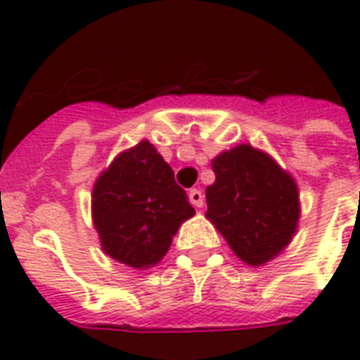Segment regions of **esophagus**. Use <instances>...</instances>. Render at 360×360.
<instances>
[{
	"mask_svg": "<svg viewBox=\"0 0 360 360\" xmlns=\"http://www.w3.org/2000/svg\"><path fill=\"white\" fill-rule=\"evenodd\" d=\"M188 198H190V202H192L194 208H202V206H204V194H202V190H198V188L190 190Z\"/></svg>",
	"mask_w": 360,
	"mask_h": 360,
	"instance_id": "obj_1",
	"label": "esophagus"
}]
</instances>
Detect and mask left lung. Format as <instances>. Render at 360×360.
I'll return each mask as SVG.
<instances>
[{
    "mask_svg": "<svg viewBox=\"0 0 360 360\" xmlns=\"http://www.w3.org/2000/svg\"><path fill=\"white\" fill-rule=\"evenodd\" d=\"M206 216L243 264L264 265L285 250L299 221L295 180L265 152L240 144L212 160Z\"/></svg>",
    "mask_w": 360,
    "mask_h": 360,
    "instance_id": "obj_1",
    "label": "left lung"
}]
</instances>
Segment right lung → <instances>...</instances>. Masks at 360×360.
<instances>
[{
  "label": "right lung",
  "mask_w": 360,
  "mask_h": 360,
  "mask_svg": "<svg viewBox=\"0 0 360 360\" xmlns=\"http://www.w3.org/2000/svg\"><path fill=\"white\" fill-rule=\"evenodd\" d=\"M192 216L172 168L148 141L120 152L93 188V224L103 250L134 269L158 264Z\"/></svg>",
  "instance_id": "1"
}]
</instances>
